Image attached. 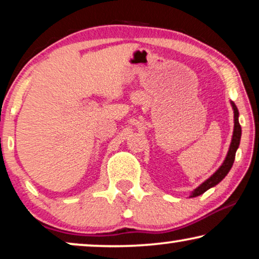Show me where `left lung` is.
Returning a JSON list of instances; mask_svg holds the SVG:
<instances>
[{"mask_svg": "<svg viewBox=\"0 0 259 259\" xmlns=\"http://www.w3.org/2000/svg\"><path fill=\"white\" fill-rule=\"evenodd\" d=\"M230 104H231L232 109H233V122H235V125H233V133H232L231 144H230L228 154H226L224 161H223V164L219 166V168L217 169V171H215L213 175L210 177V178H207L204 183H201L199 186L196 187V189L191 192L190 198L200 196V194L206 192L207 190H210L211 187L218 185V184L221 183L226 176H228V173L230 172V169H231V167H232L233 161H235L236 152H237V150H238L239 144H240L242 127H240L239 120H238V118H239L238 108H237V106L235 105V102L233 101H230Z\"/></svg>", "mask_w": 259, "mask_h": 259, "instance_id": "obj_1", "label": "left lung"}]
</instances>
